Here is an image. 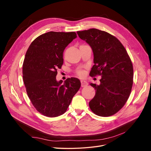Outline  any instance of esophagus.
Masks as SVG:
<instances>
[{"label":"esophagus","mask_w":151,"mask_h":151,"mask_svg":"<svg viewBox=\"0 0 151 151\" xmlns=\"http://www.w3.org/2000/svg\"><path fill=\"white\" fill-rule=\"evenodd\" d=\"M81 87H83V88H84V87H86V86H88V84L86 81H83V80H82L81 81Z\"/></svg>","instance_id":"esophagus-1"}]
</instances>
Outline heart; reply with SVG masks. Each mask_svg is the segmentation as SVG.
I'll list each match as a JSON object with an SVG mask.
<instances>
[{
	"instance_id": "b5f03b06",
	"label": "heart",
	"mask_w": 151,
	"mask_h": 151,
	"mask_svg": "<svg viewBox=\"0 0 151 151\" xmlns=\"http://www.w3.org/2000/svg\"><path fill=\"white\" fill-rule=\"evenodd\" d=\"M76 73H77V74L78 75L79 77H84V74H85L84 70H82V69L77 70V71H76Z\"/></svg>"
}]
</instances>
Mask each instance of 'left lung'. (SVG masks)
<instances>
[{"mask_svg": "<svg viewBox=\"0 0 151 151\" xmlns=\"http://www.w3.org/2000/svg\"><path fill=\"white\" fill-rule=\"evenodd\" d=\"M91 47L94 63L89 75L101 76L100 84L91 83L96 94L89 108L100 116H109L122 108L133 85V65L127 50L115 36L98 29L77 31Z\"/></svg>", "mask_w": 151, "mask_h": 151, "instance_id": "1", "label": "left lung"}]
</instances>
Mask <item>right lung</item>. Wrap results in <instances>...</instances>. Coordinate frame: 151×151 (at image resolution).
<instances>
[{
    "label": "right lung",
    "instance_id": "right-lung-1",
    "mask_svg": "<svg viewBox=\"0 0 151 151\" xmlns=\"http://www.w3.org/2000/svg\"><path fill=\"white\" fill-rule=\"evenodd\" d=\"M77 37L75 32L50 31L36 38L26 53L22 77L27 94L36 110L48 117L64 113L81 87L79 79L71 77L57 81L63 53Z\"/></svg>",
    "mask_w": 151,
    "mask_h": 151
}]
</instances>
